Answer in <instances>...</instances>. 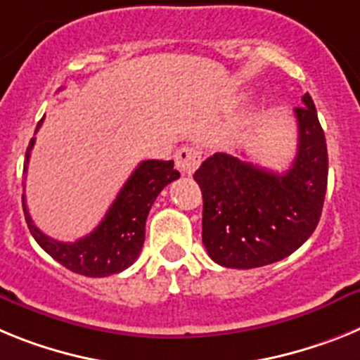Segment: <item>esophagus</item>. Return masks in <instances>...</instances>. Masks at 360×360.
I'll list each match as a JSON object with an SVG mask.
<instances>
[{
  "label": "esophagus",
  "mask_w": 360,
  "mask_h": 360,
  "mask_svg": "<svg viewBox=\"0 0 360 360\" xmlns=\"http://www.w3.org/2000/svg\"><path fill=\"white\" fill-rule=\"evenodd\" d=\"M201 165V152L193 146H181L176 152V167L184 176H192Z\"/></svg>",
  "instance_id": "34e87169"
}]
</instances>
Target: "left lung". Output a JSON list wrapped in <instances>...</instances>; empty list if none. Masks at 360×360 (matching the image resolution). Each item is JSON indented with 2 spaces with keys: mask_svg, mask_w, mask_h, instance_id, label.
<instances>
[{
  "mask_svg": "<svg viewBox=\"0 0 360 360\" xmlns=\"http://www.w3.org/2000/svg\"><path fill=\"white\" fill-rule=\"evenodd\" d=\"M299 143L284 174L214 154L193 174L202 192V245L226 268L288 257L317 228L328 184V150L310 94L295 108Z\"/></svg>",
  "mask_w": 360,
  "mask_h": 360,
  "instance_id": "1",
  "label": "left lung"
}]
</instances>
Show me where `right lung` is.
Instances as JSON below:
<instances>
[{
	"label": "right lung",
	"mask_w": 360,
	"mask_h": 360,
	"mask_svg": "<svg viewBox=\"0 0 360 360\" xmlns=\"http://www.w3.org/2000/svg\"><path fill=\"white\" fill-rule=\"evenodd\" d=\"M41 123L43 120L37 123L36 132ZM34 143L36 137L30 139L25 154L23 174H27V165ZM176 179H179V172L174 170V161L148 159L139 162V167L128 177L98 228L74 243H61L45 236L34 224L23 193L21 199H23L25 221L37 245L70 271L86 277H106V275L120 274L139 257L145 243V224L150 208L161 190Z\"/></svg>",
	"instance_id": "right-lung-1"
}]
</instances>
